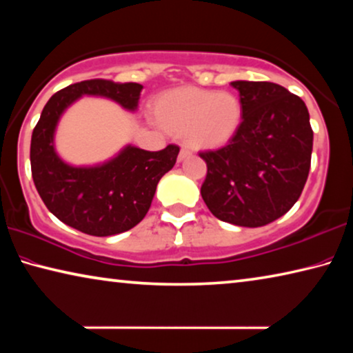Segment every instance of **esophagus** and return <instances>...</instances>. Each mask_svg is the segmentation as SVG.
Segmentation results:
<instances>
[{"label":"esophagus","mask_w":353,"mask_h":353,"mask_svg":"<svg viewBox=\"0 0 353 353\" xmlns=\"http://www.w3.org/2000/svg\"><path fill=\"white\" fill-rule=\"evenodd\" d=\"M190 155H192V150H190V149H188V148H185V146H182L181 152H179V161L185 160L187 157H190Z\"/></svg>","instance_id":"34e87169"}]
</instances>
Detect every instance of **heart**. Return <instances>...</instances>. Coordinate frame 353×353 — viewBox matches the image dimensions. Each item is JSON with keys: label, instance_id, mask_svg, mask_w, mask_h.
I'll use <instances>...</instances> for the list:
<instances>
[{"label": "heart", "instance_id": "b5f03b06", "mask_svg": "<svg viewBox=\"0 0 353 353\" xmlns=\"http://www.w3.org/2000/svg\"><path fill=\"white\" fill-rule=\"evenodd\" d=\"M157 114L168 130L182 133L192 149H215L237 133L243 106L231 92L179 88L159 99Z\"/></svg>", "mask_w": 353, "mask_h": 353}]
</instances>
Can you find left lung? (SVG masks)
Instances as JSON below:
<instances>
[{
	"label": "left lung",
	"instance_id": "obj_1",
	"mask_svg": "<svg viewBox=\"0 0 353 353\" xmlns=\"http://www.w3.org/2000/svg\"><path fill=\"white\" fill-rule=\"evenodd\" d=\"M242 124L226 146L199 152L201 196L218 220L259 228L290 210L307 179L312 128L303 100L270 81H232Z\"/></svg>",
	"mask_w": 353,
	"mask_h": 353
}]
</instances>
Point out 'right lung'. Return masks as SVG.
Returning a JSON list of instances; mask_svg holds the SVG:
<instances>
[{"label": "right lung", "instance_id": "add662e5", "mask_svg": "<svg viewBox=\"0 0 353 353\" xmlns=\"http://www.w3.org/2000/svg\"><path fill=\"white\" fill-rule=\"evenodd\" d=\"M143 86L138 83L86 80L53 94L31 137V172L39 194L52 214L78 231L96 237L125 232L146 216L160 179L176 163L179 146L150 152L127 146L97 166H72L54 150L61 114L81 96L114 100L135 111Z\"/></svg>", "mask_w": 353, "mask_h": 353}]
</instances>
